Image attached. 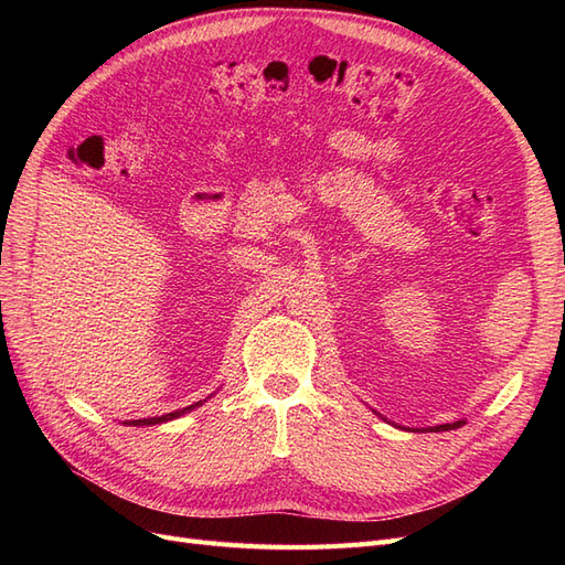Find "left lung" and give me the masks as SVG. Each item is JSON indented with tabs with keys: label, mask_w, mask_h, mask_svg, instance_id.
Returning a JSON list of instances; mask_svg holds the SVG:
<instances>
[{
	"label": "left lung",
	"mask_w": 565,
	"mask_h": 565,
	"mask_svg": "<svg viewBox=\"0 0 565 565\" xmlns=\"http://www.w3.org/2000/svg\"><path fill=\"white\" fill-rule=\"evenodd\" d=\"M377 415V413H374ZM467 422L459 419V422H452V424H438V426H429V429H413V431H448V429H459V426H465Z\"/></svg>",
	"instance_id": "obj_1"
}]
</instances>
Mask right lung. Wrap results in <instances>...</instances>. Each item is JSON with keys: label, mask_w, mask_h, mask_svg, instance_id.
Here are the masks:
<instances>
[{"label": "right lung", "mask_w": 565, "mask_h": 565, "mask_svg": "<svg viewBox=\"0 0 565 565\" xmlns=\"http://www.w3.org/2000/svg\"><path fill=\"white\" fill-rule=\"evenodd\" d=\"M212 396H214V393H212ZM212 396H207V398H212ZM207 398H204V401H198V403L188 405V407H181V409H177V413H167V415H162V417H148V419H127L125 424H127V426H156V424L172 422V419H179V417H181V415H185V413H191V409L200 407L202 403H207Z\"/></svg>", "instance_id": "obj_1"}]
</instances>
